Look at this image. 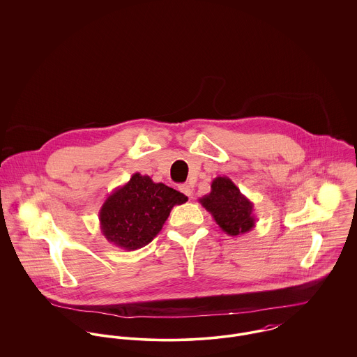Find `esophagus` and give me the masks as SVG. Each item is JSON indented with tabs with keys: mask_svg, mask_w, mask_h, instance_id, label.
Returning <instances> with one entry per match:
<instances>
[{
	"mask_svg": "<svg viewBox=\"0 0 357 357\" xmlns=\"http://www.w3.org/2000/svg\"><path fill=\"white\" fill-rule=\"evenodd\" d=\"M179 190L189 198H192V196H193V188L190 185H188V183L186 185H181Z\"/></svg>",
	"mask_w": 357,
	"mask_h": 357,
	"instance_id": "1",
	"label": "esophagus"
}]
</instances>
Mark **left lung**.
<instances>
[{
	"label": "left lung",
	"instance_id": "8db88e82",
	"mask_svg": "<svg viewBox=\"0 0 357 357\" xmlns=\"http://www.w3.org/2000/svg\"><path fill=\"white\" fill-rule=\"evenodd\" d=\"M198 201L227 236H242L256 226L253 202L239 192L229 176L215 178L211 192Z\"/></svg>",
	"mask_w": 357,
	"mask_h": 357
}]
</instances>
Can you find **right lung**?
<instances>
[{
  "mask_svg": "<svg viewBox=\"0 0 357 357\" xmlns=\"http://www.w3.org/2000/svg\"><path fill=\"white\" fill-rule=\"evenodd\" d=\"M186 201L175 189L135 172L104 201L98 213L101 233L118 248L137 250L159 234L171 209Z\"/></svg>",
  "mask_w": 357,
  "mask_h": 357,
  "instance_id": "obj_1",
  "label": "right lung"
}]
</instances>
